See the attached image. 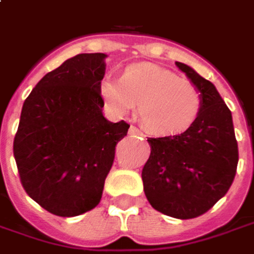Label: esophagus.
I'll return each instance as SVG.
<instances>
[{"mask_svg": "<svg viewBox=\"0 0 254 254\" xmlns=\"http://www.w3.org/2000/svg\"><path fill=\"white\" fill-rule=\"evenodd\" d=\"M129 135H132V136H143V133L137 129L136 127H129Z\"/></svg>", "mask_w": 254, "mask_h": 254, "instance_id": "obj_1", "label": "esophagus"}]
</instances>
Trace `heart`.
I'll list each match as a JSON object with an SVG mask.
<instances>
[{
	"label": "heart",
	"instance_id": "1",
	"mask_svg": "<svg viewBox=\"0 0 254 254\" xmlns=\"http://www.w3.org/2000/svg\"><path fill=\"white\" fill-rule=\"evenodd\" d=\"M102 107L124 117L137 104V117L149 132L177 135L187 130L201 110V92L179 74L152 63H136L122 77L102 75L98 83Z\"/></svg>",
	"mask_w": 254,
	"mask_h": 254
}]
</instances>
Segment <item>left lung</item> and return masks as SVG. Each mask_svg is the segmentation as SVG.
I'll return each instance as SVG.
<instances>
[{
	"label": "left lung",
	"mask_w": 254,
	"mask_h": 254,
	"mask_svg": "<svg viewBox=\"0 0 254 254\" xmlns=\"http://www.w3.org/2000/svg\"><path fill=\"white\" fill-rule=\"evenodd\" d=\"M201 92V110L186 132L149 137L150 156L142 170L150 205L177 219L205 214L228 192L239 153L229 108L211 81L176 62Z\"/></svg>",
	"instance_id": "1"
}]
</instances>
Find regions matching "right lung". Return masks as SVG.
Returning a JSON list of instances; mask_svg holds the SVG:
<instances>
[{
  "mask_svg": "<svg viewBox=\"0 0 254 254\" xmlns=\"http://www.w3.org/2000/svg\"><path fill=\"white\" fill-rule=\"evenodd\" d=\"M105 53L67 59L25 100L13 156L25 191L57 216H77L100 204L115 147L127 122L102 114L98 83Z\"/></svg>",
  "mask_w": 254,
  "mask_h": 254,
  "instance_id": "1",
  "label": "right lung"
}]
</instances>
